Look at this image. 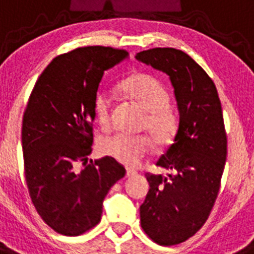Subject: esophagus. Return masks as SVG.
<instances>
[{
  "label": "esophagus",
  "mask_w": 254,
  "mask_h": 254,
  "mask_svg": "<svg viewBox=\"0 0 254 254\" xmlns=\"http://www.w3.org/2000/svg\"><path fill=\"white\" fill-rule=\"evenodd\" d=\"M136 174H137V172H136V170H133V169H127V172H126V176L127 177H133V176H136Z\"/></svg>",
  "instance_id": "obj_1"
}]
</instances>
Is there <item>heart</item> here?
I'll return each instance as SVG.
<instances>
[{"instance_id": "obj_1", "label": "heart", "mask_w": 254, "mask_h": 254, "mask_svg": "<svg viewBox=\"0 0 254 254\" xmlns=\"http://www.w3.org/2000/svg\"><path fill=\"white\" fill-rule=\"evenodd\" d=\"M121 90L146 111L145 127L159 145H167L176 134L178 116L169 104V91L158 78L147 73H134L121 84ZM94 112L103 128L112 123V98L105 91L94 99ZM105 155L127 167H136L151 151V143L146 136H129L117 133L102 142Z\"/></svg>"}]
</instances>
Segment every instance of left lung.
<instances>
[{
	"mask_svg": "<svg viewBox=\"0 0 254 254\" xmlns=\"http://www.w3.org/2000/svg\"><path fill=\"white\" fill-rule=\"evenodd\" d=\"M136 60L169 76L178 105V131L156 161L172 173H146L150 190L140 206L143 232L160 246H174L202 228L219 193L228 152L221 103L214 81L185 52L152 48Z\"/></svg>",
	"mask_w": 254,
	"mask_h": 254,
	"instance_id": "obj_1",
	"label": "left lung"
}]
</instances>
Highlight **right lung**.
Masks as SVG:
<instances>
[{
	"label": "right lung",
	"mask_w": 254,
	"mask_h": 254,
	"mask_svg": "<svg viewBox=\"0 0 254 254\" xmlns=\"http://www.w3.org/2000/svg\"><path fill=\"white\" fill-rule=\"evenodd\" d=\"M127 56L111 47L76 48L52 61L30 94L21 128L26 186L38 214L60 234L76 237L99 223L108 190L126 174L116 159L87 163V155L104 71Z\"/></svg>",
	"instance_id": "right-lung-1"
}]
</instances>
